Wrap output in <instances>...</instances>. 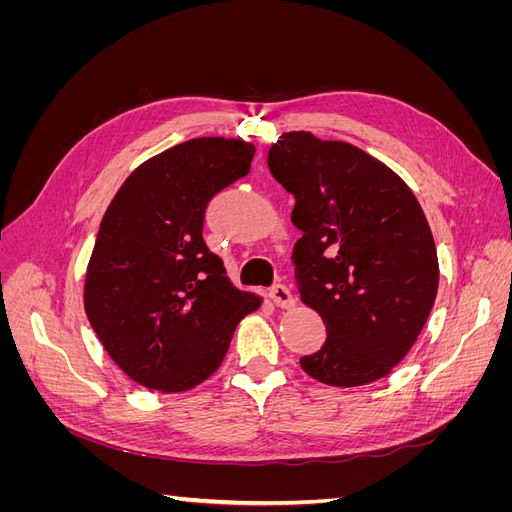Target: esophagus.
<instances>
[{
    "label": "esophagus",
    "mask_w": 512,
    "mask_h": 512,
    "mask_svg": "<svg viewBox=\"0 0 512 512\" xmlns=\"http://www.w3.org/2000/svg\"><path fill=\"white\" fill-rule=\"evenodd\" d=\"M269 297H271V301H273L277 307H282V309H290V307L297 305V299H294L292 292H290L286 286H282V284L273 286L271 292H269Z\"/></svg>",
    "instance_id": "esophagus-1"
}]
</instances>
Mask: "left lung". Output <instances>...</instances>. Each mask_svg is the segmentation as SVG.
Returning a JSON list of instances; mask_svg holds the SVG:
<instances>
[{
    "instance_id": "8db88e82",
    "label": "left lung",
    "mask_w": 512,
    "mask_h": 512,
    "mask_svg": "<svg viewBox=\"0 0 512 512\" xmlns=\"http://www.w3.org/2000/svg\"><path fill=\"white\" fill-rule=\"evenodd\" d=\"M271 175L294 196L301 301L327 324L303 356L307 376L363 386L389 376L421 335L436 301V243L416 196L395 170L344 141L284 132Z\"/></svg>"
}]
</instances>
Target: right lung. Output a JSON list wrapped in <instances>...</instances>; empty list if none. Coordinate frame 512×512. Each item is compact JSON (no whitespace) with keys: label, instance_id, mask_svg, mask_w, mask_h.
Returning <instances> with one entry per match:
<instances>
[{"label":"right lung","instance_id":"obj_1","mask_svg":"<svg viewBox=\"0 0 512 512\" xmlns=\"http://www.w3.org/2000/svg\"><path fill=\"white\" fill-rule=\"evenodd\" d=\"M256 147L203 136L149 158L108 205L83 303L108 356L147 389L183 393L213 376L262 297L232 286L203 241L213 194L250 173Z\"/></svg>","mask_w":512,"mask_h":512}]
</instances>
